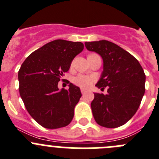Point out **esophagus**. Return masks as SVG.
Listing matches in <instances>:
<instances>
[{"label": "esophagus", "instance_id": "1", "mask_svg": "<svg viewBox=\"0 0 159 159\" xmlns=\"http://www.w3.org/2000/svg\"><path fill=\"white\" fill-rule=\"evenodd\" d=\"M86 92H87V90H86L85 89H81V93H82V94H85Z\"/></svg>", "mask_w": 159, "mask_h": 159}]
</instances>
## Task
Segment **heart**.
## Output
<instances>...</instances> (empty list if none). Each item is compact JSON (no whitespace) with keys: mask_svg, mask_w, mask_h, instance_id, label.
Returning a JSON list of instances; mask_svg holds the SVG:
<instances>
[{"mask_svg":"<svg viewBox=\"0 0 159 159\" xmlns=\"http://www.w3.org/2000/svg\"><path fill=\"white\" fill-rule=\"evenodd\" d=\"M94 81V78L90 75H85V74H80L75 76L73 80V83L75 85L82 88H87L90 87Z\"/></svg>","mask_w":159,"mask_h":159,"instance_id":"1","label":"heart"}]
</instances>
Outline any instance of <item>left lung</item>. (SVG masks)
Instances as JSON below:
<instances>
[{
	"mask_svg": "<svg viewBox=\"0 0 159 159\" xmlns=\"http://www.w3.org/2000/svg\"><path fill=\"white\" fill-rule=\"evenodd\" d=\"M87 49L103 60L98 88L108 93H93L91 109L97 123L106 128L122 126L134 116L145 92L143 68L132 54L108 40L85 42Z\"/></svg>",
	"mask_w": 159,
	"mask_h": 159,
	"instance_id": "left-lung-1",
	"label": "left lung"
}]
</instances>
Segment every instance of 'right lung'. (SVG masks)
<instances>
[{"label": "right lung", "instance_id": "1", "mask_svg": "<svg viewBox=\"0 0 159 159\" xmlns=\"http://www.w3.org/2000/svg\"><path fill=\"white\" fill-rule=\"evenodd\" d=\"M84 43L65 40L49 42L29 55L19 71V93L25 108L36 122L47 129L68 126L82 96L72 83L69 90L58 87Z\"/></svg>", "mask_w": 159, "mask_h": 159}]
</instances>
